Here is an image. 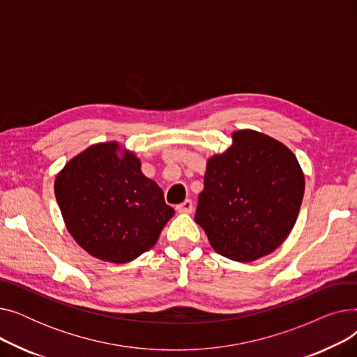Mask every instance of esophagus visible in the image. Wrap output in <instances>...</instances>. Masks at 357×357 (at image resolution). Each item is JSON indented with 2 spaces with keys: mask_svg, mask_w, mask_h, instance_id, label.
<instances>
[{
  "mask_svg": "<svg viewBox=\"0 0 357 357\" xmlns=\"http://www.w3.org/2000/svg\"><path fill=\"white\" fill-rule=\"evenodd\" d=\"M194 210V205L191 199H185L182 204L176 205V211L178 213H183V214H191Z\"/></svg>",
  "mask_w": 357,
  "mask_h": 357,
  "instance_id": "obj_1",
  "label": "esophagus"
}]
</instances>
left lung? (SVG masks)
<instances>
[{"label":"left lung","instance_id":"obj_1","mask_svg":"<svg viewBox=\"0 0 357 357\" xmlns=\"http://www.w3.org/2000/svg\"><path fill=\"white\" fill-rule=\"evenodd\" d=\"M231 139L226 152L207 160L195 221L218 255L249 264L292 231L305 178L282 142L250 128L233 131Z\"/></svg>","mask_w":357,"mask_h":357}]
</instances>
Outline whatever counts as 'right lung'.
I'll use <instances>...</instances> for the list:
<instances>
[{
	"instance_id": "right-lung-1",
	"label": "right lung",
	"mask_w": 357,
	"mask_h": 357,
	"mask_svg": "<svg viewBox=\"0 0 357 357\" xmlns=\"http://www.w3.org/2000/svg\"><path fill=\"white\" fill-rule=\"evenodd\" d=\"M119 142L96 143L72 158L54 179V195L75 241L91 256L128 264L152 249L175 214L159 185Z\"/></svg>"
}]
</instances>
